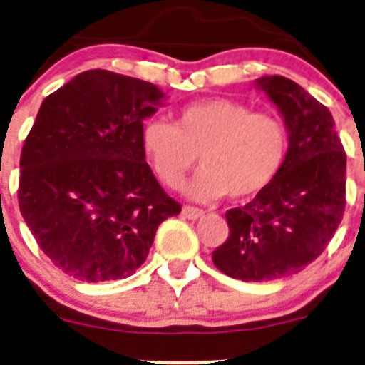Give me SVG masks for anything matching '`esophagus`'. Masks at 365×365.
Instances as JSON below:
<instances>
[{
	"instance_id": "obj_1",
	"label": "esophagus",
	"mask_w": 365,
	"mask_h": 365,
	"mask_svg": "<svg viewBox=\"0 0 365 365\" xmlns=\"http://www.w3.org/2000/svg\"><path fill=\"white\" fill-rule=\"evenodd\" d=\"M182 213L187 217V219L196 220V219H200V217H203L205 212H203V210H200V208H194V206H183Z\"/></svg>"
}]
</instances>
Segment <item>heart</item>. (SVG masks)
<instances>
[{
  "mask_svg": "<svg viewBox=\"0 0 365 365\" xmlns=\"http://www.w3.org/2000/svg\"><path fill=\"white\" fill-rule=\"evenodd\" d=\"M141 146L157 178L178 189L196 162L203 168L187 185V196L212 201L230 194L247 200L267 189L286 160L288 132L270 113H252L247 104L215 97L190 102L175 121L150 120Z\"/></svg>",
  "mask_w": 365,
  "mask_h": 365,
  "instance_id": "b5f03b06",
  "label": "heart"
}]
</instances>
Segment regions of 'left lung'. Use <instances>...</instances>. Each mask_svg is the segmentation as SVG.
Masks as SVG:
<instances>
[{"instance_id":"8db88e82","label":"left lung","mask_w":365,"mask_h":365,"mask_svg":"<svg viewBox=\"0 0 365 365\" xmlns=\"http://www.w3.org/2000/svg\"><path fill=\"white\" fill-rule=\"evenodd\" d=\"M288 130V153L274 182L226 212L230 237L212 254L222 274L245 282L277 281L304 270L327 247L346 205V153L329 109L295 81H254Z\"/></svg>"}]
</instances>
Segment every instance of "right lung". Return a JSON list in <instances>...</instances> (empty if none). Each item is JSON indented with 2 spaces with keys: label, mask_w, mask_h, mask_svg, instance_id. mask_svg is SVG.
I'll use <instances>...</instances> for the list:
<instances>
[{
  "label": "right lung",
  "mask_w": 365,
  "mask_h": 365,
  "mask_svg": "<svg viewBox=\"0 0 365 365\" xmlns=\"http://www.w3.org/2000/svg\"><path fill=\"white\" fill-rule=\"evenodd\" d=\"M152 83L86 70L40 106L21 153L19 208L40 249L86 282L128 277L182 206L146 164L143 121L164 104Z\"/></svg>",
  "instance_id": "right-lung-1"
}]
</instances>
